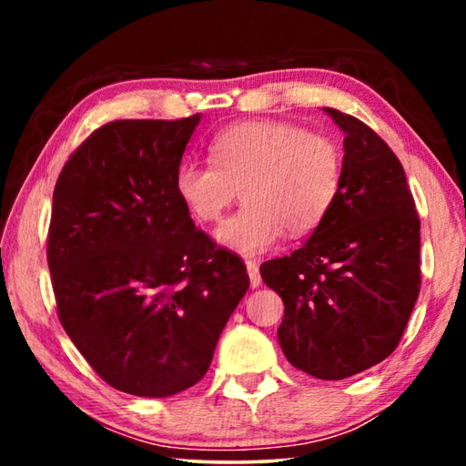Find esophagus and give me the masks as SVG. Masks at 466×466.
<instances>
[{
	"label": "esophagus",
	"instance_id": "34e87169",
	"mask_svg": "<svg viewBox=\"0 0 466 466\" xmlns=\"http://www.w3.org/2000/svg\"><path fill=\"white\" fill-rule=\"evenodd\" d=\"M247 271H248V278H250V286L252 288L261 286V273H258L257 261H252V258H248V261H247Z\"/></svg>",
	"mask_w": 466,
	"mask_h": 466
}]
</instances>
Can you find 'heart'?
<instances>
[{"instance_id": "1", "label": "heart", "mask_w": 466, "mask_h": 466, "mask_svg": "<svg viewBox=\"0 0 466 466\" xmlns=\"http://www.w3.org/2000/svg\"><path fill=\"white\" fill-rule=\"evenodd\" d=\"M211 164L183 162L175 175L180 203L211 224L240 191L242 208L216 238L240 255H258L288 236L317 230L341 187L343 154L335 139L286 121H247L218 133Z\"/></svg>"}]
</instances>
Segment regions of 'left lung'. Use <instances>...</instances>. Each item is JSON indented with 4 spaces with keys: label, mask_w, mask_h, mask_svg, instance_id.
Masks as SVG:
<instances>
[{
    "label": "left lung",
    "mask_w": 466,
    "mask_h": 466,
    "mask_svg": "<svg viewBox=\"0 0 466 466\" xmlns=\"http://www.w3.org/2000/svg\"><path fill=\"white\" fill-rule=\"evenodd\" d=\"M345 133L341 187L302 248L261 265L286 306L278 339L294 368L341 380L380 364L421 288L420 216L405 170L366 123L325 108Z\"/></svg>",
    "instance_id": "8db88e82"
}]
</instances>
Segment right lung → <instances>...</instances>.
Masks as SVG:
<instances>
[{
	"label": "right lung",
	"mask_w": 466,
	"mask_h": 466,
	"mask_svg": "<svg viewBox=\"0 0 466 466\" xmlns=\"http://www.w3.org/2000/svg\"><path fill=\"white\" fill-rule=\"evenodd\" d=\"M201 115L102 125L69 156L53 191L46 261L57 317L102 380L170 397L201 380L248 289L175 191Z\"/></svg>",
	"instance_id": "1"
}]
</instances>
